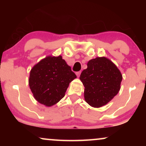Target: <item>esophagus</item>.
Returning a JSON list of instances; mask_svg holds the SVG:
<instances>
[{"instance_id": "esophagus-1", "label": "esophagus", "mask_w": 146, "mask_h": 146, "mask_svg": "<svg viewBox=\"0 0 146 146\" xmlns=\"http://www.w3.org/2000/svg\"><path fill=\"white\" fill-rule=\"evenodd\" d=\"M80 74H81V71H78V72H76V76H77L78 77L80 76Z\"/></svg>"}]
</instances>
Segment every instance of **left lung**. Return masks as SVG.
Returning <instances> with one entry per match:
<instances>
[{
  "instance_id": "8db88e82",
  "label": "left lung",
  "mask_w": 146,
  "mask_h": 146,
  "mask_svg": "<svg viewBox=\"0 0 146 146\" xmlns=\"http://www.w3.org/2000/svg\"><path fill=\"white\" fill-rule=\"evenodd\" d=\"M80 79L84 88V99L91 106L100 108L109 102L120 89L122 76L112 62L105 57L92 59Z\"/></svg>"
}]
</instances>
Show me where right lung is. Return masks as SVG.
<instances>
[{"label": "right lung", "instance_id": "add662e5", "mask_svg": "<svg viewBox=\"0 0 146 146\" xmlns=\"http://www.w3.org/2000/svg\"><path fill=\"white\" fill-rule=\"evenodd\" d=\"M76 78L61 56H48L32 68L29 83L35 98L52 106L64 98L70 82Z\"/></svg>", "mask_w": 146, "mask_h": 146}]
</instances>
